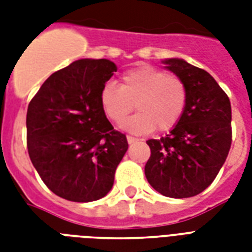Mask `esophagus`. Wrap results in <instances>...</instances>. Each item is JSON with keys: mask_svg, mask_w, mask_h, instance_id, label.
<instances>
[{"mask_svg": "<svg viewBox=\"0 0 252 252\" xmlns=\"http://www.w3.org/2000/svg\"><path fill=\"white\" fill-rule=\"evenodd\" d=\"M126 141H128V144H134V142H137L138 140L136 137H132V136H126Z\"/></svg>", "mask_w": 252, "mask_h": 252, "instance_id": "1", "label": "esophagus"}]
</instances>
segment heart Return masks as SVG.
Masks as SVG:
<instances>
[{
  "mask_svg": "<svg viewBox=\"0 0 252 252\" xmlns=\"http://www.w3.org/2000/svg\"><path fill=\"white\" fill-rule=\"evenodd\" d=\"M99 100L103 112L115 123L124 120L134 103L138 112L126 119L122 128L145 134L156 128L168 130L178 124L187 104V87L179 77L141 65L124 73L120 86L112 81L103 85Z\"/></svg>",
  "mask_w": 252,
  "mask_h": 252,
  "instance_id": "1",
  "label": "heart"
}]
</instances>
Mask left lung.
Wrapping results in <instances>:
<instances>
[{"mask_svg": "<svg viewBox=\"0 0 252 252\" xmlns=\"http://www.w3.org/2000/svg\"><path fill=\"white\" fill-rule=\"evenodd\" d=\"M165 68L187 87V104L171 132L148 140L145 176L163 196L199 195L215 180L231 145V106L225 91L203 69L182 59H166Z\"/></svg>", "mask_w": 252, "mask_h": 252, "instance_id": "obj_1", "label": "left lung"}]
</instances>
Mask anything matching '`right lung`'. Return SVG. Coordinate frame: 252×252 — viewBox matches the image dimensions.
I'll use <instances>...</instances> for the list:
<instances>
[{
    "label": "right lung",
    "instance_id": "1",
    "mask_svg": "<svg viewBox=\"0 0 252 252\" xmlns=\"http://www.w3.org/2000/svg\"><path fill=\"white\" fill-rule=\"evenodd\" d=\"M118 68L107 59H81L47 78L27 108V149L45 186L69 201L102 199L128 150L99 95Z\"/></svg>",
    "mask_w": 252,
    "mask_h": 252
}]
</instances>
